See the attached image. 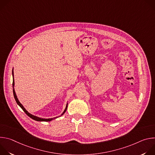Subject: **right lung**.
Listing matches in <instances>:
<instances>
[{"label":"right lung","instance_id":"obj_1","mask_svg":"<svg viewBox=\"0 0 155 155\" xmlns=\"http://www.w3.org/2000/svg\"><path fill=\"white\" fill-rule=\"evenodd\" d=\"M12 76H13V84H12V85H13V96H14L15 99V101H16L17 104H18L22 109L23 110V111H24V112L26 114V115H27L28 116H29L31 118H32V119H33V120H35V121H51V120H54V119H56V118H58V117H61L62 115H64V114H65V112H66V110H67V108H68V103H67V104H66V107H65V110H64V112H62V114L60 116H59V117H56L51 118H40V117H37V116L33 115H32L31 114L29 113V112L27 111V110H26V108L23 107V105L20 103V102L19 101V100H18V97H17V96H16V93H15V88H14V86H15V81H14L13 68V69H12Z\"/></svg>","mask_w":155,"mask_h":155}]
</instances>
